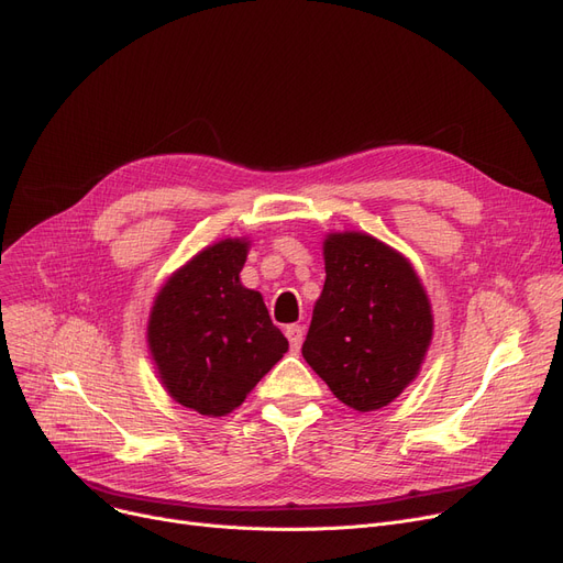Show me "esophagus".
<instances>
[{
    "instance_id": "34e87169",
    "label": "esophagus",
    "mask_w": 563,
    "mask_h": 563,
    "mask_svg": "<svg viewBox=\"0 0 563 563\" xmlns=\"http://www.w3.org/2000/svg\"><path fill=\"white\" fill-rule=\"evenodd\" d=\"M285 336H287L289 345H292V350H299L301 343H303V327L301 324H287Z\"/></svg>"
}]
</instances>
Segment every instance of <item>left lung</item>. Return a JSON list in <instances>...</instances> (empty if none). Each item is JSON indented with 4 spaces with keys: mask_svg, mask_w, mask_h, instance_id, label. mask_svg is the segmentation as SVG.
<instances>
[{
    "mask_svg": "<svg viewBox=\"0 0 563 563\" xmlns=\"http://www.w3.org/2000/svg\"><path fill=\"white\" fill-rule=\"evenodd\" d=\"M324 271L303 360L339 401L378 410L420 373L433 336L429 297L401 253L362 232L327 234Z\"/></svg>",
    "mask_w": 563,
    "mask_h": 563,
    "instance_id": "obj_1",
    "label": "left lung"
}]
</instances>
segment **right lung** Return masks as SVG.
Here are the masks:
<instances>
[{
    "instance_id": "add662e5",
    "label": "right lung",
    "mask_w": 563,
    "mask_h": 563,
    "mask_svg": "<svg viewBox=\"0 0 563 563\" xmlns=\"http://www.w3.org/2000/svg\"><path fill=\"white\" fill-rule=\"evenodd\" d=\"M245 239L203 247L157 292L148 347L162 385L180 406L208 418L239 408L285 352L264 299L241 285Z\"/></svg>"
}]
</instances>
